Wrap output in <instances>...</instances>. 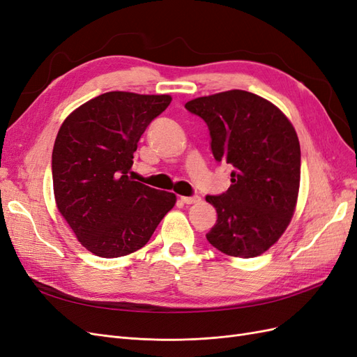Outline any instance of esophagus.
Segmentation results:
<instances>
[{
    "mask_svg": "<svg viewBox=\"0 0 357 357\" xmlns=\"http://www.w3.org/2000/svg\"><path fill=\"white\" fill-rule=\"evenodd\" d=\"M180 199H181V202H185V204H195V202H199V201H201V198H199L198 195H193V197H180Z\"/></svg>",
    "mask_w": 357,
    "mask_h": 357,
    "instance_id": "1",
    "label": "esophagus"
}]
</instances>
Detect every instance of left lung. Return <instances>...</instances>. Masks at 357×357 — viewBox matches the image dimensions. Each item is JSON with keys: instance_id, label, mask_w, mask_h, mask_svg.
<instances>
[{"instance_id": "left-lung-1", "label": "left lung", "mask_w": 357, "mask_h": 357, "mask_svg": "<svg viewBox=\"0 0 357 357\" xmlns=\"http://www.w3.org/2000/svg\"><path fill=\"white\" fill-rule=\"evenodd\" d=\"M185 107L207 123L215 162L232 165L229 189L205 197L218 211L208 243L235 257L262 255L295 211L301 180L295 128L274 104L240 89L201 96Z\"/></svg>"}]
</instances>
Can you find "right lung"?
I'll list each match as a JSON object with an SVG mask.
<instances>
[{"instance_id": "right-lung-1", "label": "right lung", "mask_w": 357, "mask_h": 357, "mask_svg": "<svg viewBox=\"0 0 357 357\" xmlns=\"http://www.w3.org/2000/svg\"><path fill=\"white\" fill-rule=\"evenodd\" d=\"M169 102V95L107 92L59 129L52 153L58 210L96 256L137 252L174 207V193L135 181L131 169L139 137Z\"/></svg>"}]
</instances>
